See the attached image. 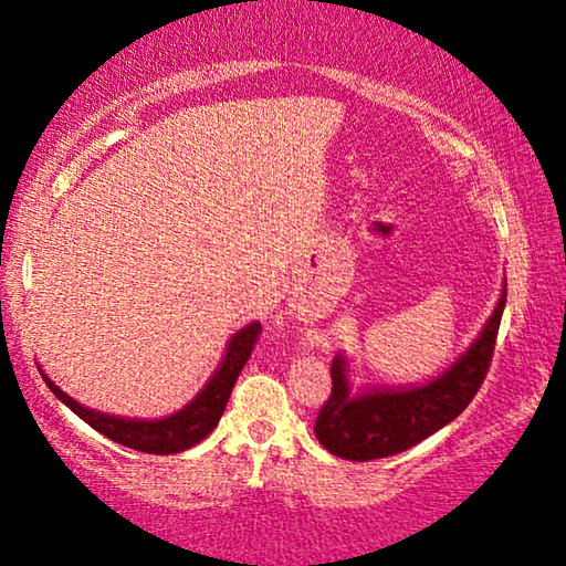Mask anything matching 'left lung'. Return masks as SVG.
Segmentation results:
<instances>
[{"label": "left lung", "instance_id": "obj_1", "mask_svg": "<svg viewBox=\"0 0 566 566\" xmlns=\"http://www.w3.org/2000/svg\"><path fill=\"white\" fill-rule=\"evenodd\" d=\"M506 304V282L492 317L476 339L442 375L411 387H361L354 391L349 357L332 361V395L322 407L314 434L334 457L369 462L405 452L457 419L474 399L490 369L496 332Z\"/></svg>", "mask_w": 566, "mask_h": 566}]
</instances>
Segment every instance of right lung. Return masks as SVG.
Returning <instances> with one entry per match:
<instances>
[{"instance_id": "add662e5", "label": "right lung", "mask_w": 566, "mask_h": 566, "mask_svg": "<svg viewBox=\"0 0 566 566\" xmlns=\"http://www.w3.org/2000/svg\"><path fill=\"white\" fill-rule=\"evenodd\" d=\"M260 332V322H249L247 327L237 329L227 342L222 361H219V367L214 369V375L209 377L207 385L199 389V395L191 399L189 405L175 411V415L159 419H132L84 407L66 395V391L56 387L54 381L44 375L42 367L40 371L46 387L54 391V397L60 399L62 405L70 407L76 417L87 421L92 429H97L99 434L112 439V442L147 454H179L185 452V449L202 442V439L219 424V417L224 415V407L229 401V395H232L234 381L247 364L249 354H252Z\"/></svg>"}]
</instances>
